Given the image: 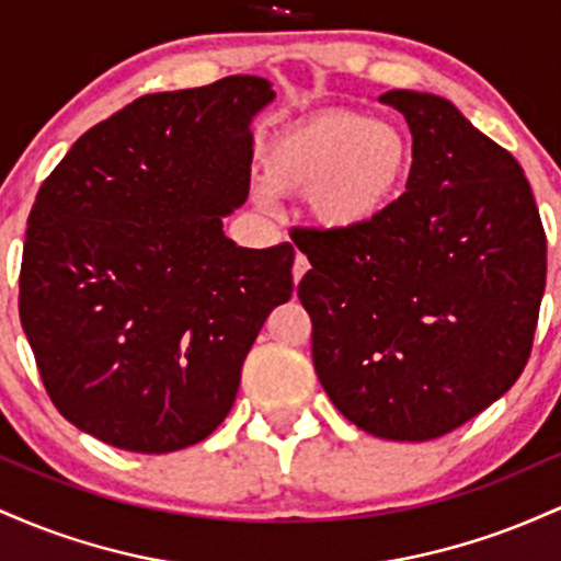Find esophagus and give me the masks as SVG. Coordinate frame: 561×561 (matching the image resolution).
<instances>
[{
  "label": "esophagus",
  "instance_id": "esophagus-1",
  "mask_svg": "<svg viewBox=\"0 0 561 561\" xmlns=\"http://www.w3.org/2000/svg\"><path fill=\"white\" fill-rule=\"evenodd\" d=\"M308 268H311V263H308L306 255H302V253L295 255V263H293V282H295V285H298V282L302 279V274H306Z\"/></svg>",
  "mask_w": 561,
  "mask_h": 561
}]
</instances>
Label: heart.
<instances>
[{
  "label": "heart",
  "mask_w": 561,
  "mask_h": 561,
  "mask_svg": "<svg viewBox=\"0 0 561 561\" xmlns=\"http://www.w3.org/2000/svg\"><path fill=\"white\" fill-rule=\"evenodd\" d=\"M411 165L405 134L388 121L324 111L287 126L268 145L263 179L272 192H308L321 227L358 229L390 208ZM268 192H261L266 203Z\"/></svg>",
  "instance_id": "heart-1"
}]
</instances>
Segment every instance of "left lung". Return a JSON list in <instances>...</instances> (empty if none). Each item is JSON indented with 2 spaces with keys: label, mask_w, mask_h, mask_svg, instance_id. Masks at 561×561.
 <instances>
[{
  "label": "left lung",
  "mask_w": 561,
  "mask_h": 561,
  "mask_svg": "<svg viewBox=\"0 0 561 561\" xmlns=\"http://www.w3.org/2000/svg\"><path fill=\"white\" fill-rule=\"evenodd\" d=\"M411 128L405 192L358 229H295L298 298L321 388L385 440L478 416L523 375L546 287V234L523 165L443 96L392 89Z\"/></svg>",
  "instance_id": "left-lung-1"
}]
</instances>
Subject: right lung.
Segmentation results:
<instances>
[{
	"mask_svg": "<svg viewBox=\"0 0 561 561\" xmlns=\"http://www.w3.org/2000/svg\"><path fill=\"white\" fill-rule=\"evenodd\" d=\"M259 76L145 94L89 128L38 190L21 324L55 409L107 446L171 454L227 420L295 250L237 248Z\"/></svg>",
	"mask_w": 561,
	"mask_h": 561,
	"instance_id": "1",
	"label": "right lung"
}]
</instances>
